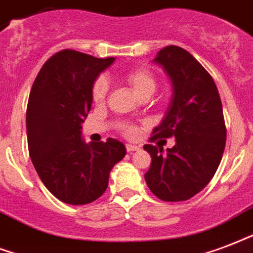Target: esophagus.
<instances>
[{"mask_svg":"<svg viewBox=\"0 0 253 253\" xmlns=\"http://www.w3.org/2000/svg\"><path fill=\"white\" fill-rule=\"evenodd\" d=\"M126 150L127 152H131V151H138L139 150V146H135V144H126Z\"/></svg>","mask_w":253,"mask_h":253,"instance_id":"obj_1","label":"esophagus"}]
</instances>
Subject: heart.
I'll use <instances>...</instances> for the list:
<instances>
[{
    "instance_id": "1",
    "label": "heart",
    "mask_w": 253,
    "mask_h": 253,
    "mask_svg": "<svg viewBox=\"0 0 253 253\" xmlns=\"http://www.w3.org/2000/svg\"><path fill=\"white\" fill-rule=\"evenodd\" d=\"M125 78H126L127 84L131 86V88L139 96L151 95L152 92L157 90L155 77H154L151 71L147 70V69H143V67L130 70L128 73H126ZM107 88H109V84H107V81L103 77L96 78L95 82L92 84L91 88L92 101L96 102V103H101V102L105 101ZM122 132L128 138H134V136L138 135V127L134 126V125H123Z\"/></svg>"
}]
</instances>
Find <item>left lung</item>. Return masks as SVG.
<instances>
[{
    "instance_id": "left-lung-1",
    "label": "left lung",
    "mask_w": 253,
    "mask_h": 253,
    "mask_svg": "<svg viewBox=\"0 0 253 253\" xmlns=\"http://www.w3.org/2000/svg\"><path fill=\"white\" fill-rule=\"evenodd\" d=\"M169 74L173 95L166 118L150 140L175 138L176 144L158 148L144 144L151 166L144 179L165 202L191 199L213 178L225 147L223 107L212 77L187 50L166 46L154 59Z\"/></svg>"
}]
</instances>
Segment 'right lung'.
Returning <instances> with one entry per match:
<instances>
[{
  "label": "right lung",
  "instance_id": "obj_1",
  "mask_svg": "<svg viewBox=\"0 0 253 253\" xmlns=\"http://www.w3.org/2000/svg\"><path fill=\"white\" fill-rule=\"evenodd\" d=\"M113 61L61 50L43 63L30 90L29 154L42 183L63 203L87 204L103 195L110 171L126 155L117 139L86 144L81 138V125L91 109L92 84Z\"/></svg>",
  "mask_w": 253,
  "mask_h": 253
}]
</instances>
